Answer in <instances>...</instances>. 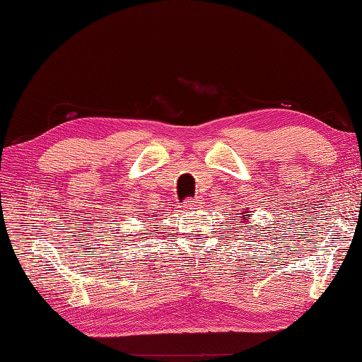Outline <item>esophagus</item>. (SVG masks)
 I'll use <instances>...</instances> for the list:
<instances>
[{"label": "esophagus", "mask_w": 362, "mask_h": 362, "mask_svg": "<svg viewBox=\"0 0 362 362\" xmlns=\"http://www.w3.org/2000/svg\"><path fill=\"white\" fill-rule=\"evenodd\" d=\"M202 204V201H201V197H194V199H187L185 201V209H188V210H193V209H196V206H199Z\"/></svg>", "instance_id": "1"}]
</instances>
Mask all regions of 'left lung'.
Segmentation results:
<instances>
[{
	"label": "left lung",
	"mask_w": 362,
	"mask_h": 362,
	"mask_svg": "<svg viewBox=\"0 0 362 362\" xmlns=\"http://www.w3.org/2000/svg\"><path fill=\"white\" fill-rule=\"evenodd\" d=\"M250 210V209H249ZM247 213H250V211H247V210H245V211H243L241 213V216H238L236 219H235V226H241V227H250L249 224H253V219H252V214H247ZM238 228H240V227H238ZM236 228V230H238ZM245 233V232H244ZM253 235H259V230L258 228H255V233H253ZM253 238V240H258V238L257 236H252Z\"/></svg>",
	"instance_id": "8db88e82"
}]
</instances>
